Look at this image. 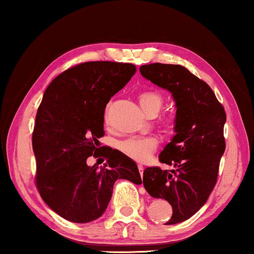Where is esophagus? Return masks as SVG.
<instances>
[{
	"label": "esophagus",
	"mask_w": 254,
	"mask_h": 254,
	"mask_svg": "<svg viewBox=\"0 0 254 254\" xmlns=\"http://www.w3.org/2000/svg\"><path fill=\"white\" fill-rule=\"evenodd\" d=\"M137 168H138V171H140V173H141V176H142V173H143V170H144V168H143V165L138 164V165H137Z\"/></svg>",
	"instance_id": "1"
}]
</instances>
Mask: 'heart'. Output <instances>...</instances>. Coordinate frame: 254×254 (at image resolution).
Returning <instances> with one entry per match:
<instances>
[{
	"label": "heart",
	"mask_w": 254,
	"mask_h": 254,
	"mask_svg": "<svg viewBox=\"0 0 254 254\" xmlns=\"http://www.w3.org/2000/svg\"><path fill=\"white\" fill-rule=\"evenodd\" d=\"M138 102L145 113L150 111L158 112L162 107L163 97L155 91H143L138 96ZM163 126L166 130H171L175 127L173 117H168L163 120ZM157 138L152 136H133L120 143V149L125 155L136 162H145L157 148Z\"/></svg>",
	"instance_id": "b5f03b06"
}]
</instances>
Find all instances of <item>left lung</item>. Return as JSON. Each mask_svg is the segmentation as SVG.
I'll return each instance as SVG.
<instances>
[{
	"mask_svg": "<svg viewBox=\"0 0 254 254\" xmlns=\"http://www.w3.org/2000/svg\"><path fill=\"white\" fill-rule=\"evenodd\" d=\"M140 72L171 92L176 103V134L159 155L161 163L175 169L147 168L143 185L152 197L172 206V216L165 224H177L206 203L216 184L225 150L227 116L210 86L183 65L150 64L141 65Z\"/></svg>",
	"mask_w": 254,
	"mask_h": 254,
	"instance_id": "obj_1",
	"label": "left lung"
}]
</instances>
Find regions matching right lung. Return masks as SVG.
<instances>
[{
	"label": "right lung",
	"mask_w": 254,
	"mask_h": 254,
	"mask_svg": "<svg viewBox=\"0 0 254 254\" xmlns=\"http://www.w3.org/2000/svg\"><path fill=\"white\" fill-rule=\"evenodd\" d=\"M136 71L131 64L92 61L57 76L38 109L32 135L36 185L45 203L64 220L88 223L105 213L114 183L142 184L137 165L117 149L102 151L104 112L111 97ZM105 155L104 167L86 159Z\"/></svg>",
	"instance_id": "right-lung-1"
}]
</instances>
